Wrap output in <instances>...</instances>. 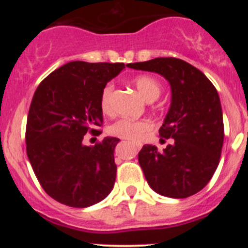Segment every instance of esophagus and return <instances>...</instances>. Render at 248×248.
I'll return each instance as SVG.
<instances>
[{
    "instance_id": "obj_1",
    "label": "esophagus",
    "mask_w": 248,
    "mask_h": 248,
    "mask_svg": "<svg viewBox=\"0 0 248 248\" xmlns=\"http://www.w3.org/2000/svg\"><path fill=\"white\" fill-rule=\"evenodd\" d=\"M134 146L138 148V149H140V148H141V144L140 143H134Z\"/></svg>"
}]
</instances>
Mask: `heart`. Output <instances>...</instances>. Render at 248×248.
<instances>
[{
    "label": "heart",
    "instance_id": "heart-1",
    "mask_svg": "<svg viewBox=\"0 0 248 248\" xmlns=\"http://www.w3.org/2000/svg\"><path fill=\"white\" fill-rule=\"evenodd\" d=\"M134 86L138 90L144 100L152 102L158 98L162 92L161 84L154 77L139 76L133 80ZM113 87L112 84H107L104 87L100 96V107L105 114L113 112ZM152 129V122L148 120H133V119H120L109 127V133L114 136L129 140H140L148 130Z\"/></svg>",
    "mask_w": 248,
    "mask_h": 248
}]
</instances>
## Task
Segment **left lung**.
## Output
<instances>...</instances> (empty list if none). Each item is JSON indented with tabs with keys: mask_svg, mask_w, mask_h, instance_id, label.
Wrapping results in <instances>:
<instances>
[{
	"mask_svg": "<svg viewBox=\"0 0 248 248\" xmlns=\"http://www.w3.org/2000/svg\"><path fill=\"white\" fill-rule=\"evenodd\" d=\"M128 67L158 73L171 87V105L160 128L162 139H173L171 144L163 152L144 144L139 153L148 184L166 197L195 195L212 178L223 148V112L217 90L202 71L172 57Z\"/></svg>",
	"mask_w": 248,
	"mask_h": 248,
	"instance_id": "1",
	"label": "left lung"
}]
</instances>
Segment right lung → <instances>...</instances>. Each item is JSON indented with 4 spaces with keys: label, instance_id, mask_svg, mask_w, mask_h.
Listing matches in <instances>:
<instances>
[{
    "label": "right lung",
    "instance_id": "add662e5",
    "mask_svg": "<svg viewBox=\"0 0 248 248\" xmlns=\"http://www.w3.org/2000/svg\"><path fill=\"white\" fill-rule=\"evenodd\" d=\"M128 66V65H127ZM124 62H70L37 87L28 114L27 154L44 191L71 207L101 202L114 186V149L120 141L105 138L84 146L86 133L101 134L100 96Z\"/></svg>",
    "mask_w": 248,
    "mask_h": 248
}]
</instances>
